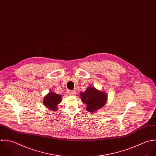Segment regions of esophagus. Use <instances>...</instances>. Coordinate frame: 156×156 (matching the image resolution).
<instances>
[{"label":"esophagus","mask_w":156,"mask_h":156,"mask_svg":"<svg viewBox=\"0 0 156 156\" xmlns=\"http://www.w3.org/2000/svg\"><path fill=\"white\" fill-rule=\"evenodd\" d=\"M75 94H76V92H75V90H70L67 91V94L69 95H75Z\"/></svg>","instance_id":"34e87169"}]
</instances>
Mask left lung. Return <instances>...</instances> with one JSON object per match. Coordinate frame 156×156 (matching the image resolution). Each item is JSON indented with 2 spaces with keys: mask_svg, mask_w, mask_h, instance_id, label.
<instances>
[{
  "mask_svg": "<svg viewBox=\"0 0 156 156\" xmlns=\"http://www.w3.org/2000/svg\"><path fill=\"white\" fill-rule=\"evenodd\" d=\"M81 100L86 104L87 110L90 112H94L101 108L106 103L107 95L93 87H89L86 90L80 94Z\"/></svg>",
  "mask_w": 156,
  "mask_h": 156,
  "instance_id": "left-lung-1",
  "label": "left lung"
}]
</instances>
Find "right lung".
<instances>
[{"mask_svg": "<svg viewBox=\"0 0 156 156\" xmlns=\"http://www.w3.org/2000/svg\"><path fill=\"white\" fill-rule=\"evenodd\" d=\"M61 101V95L53 92H49L44 99V105L51 110L57 111V105Z\"/></svg>", "mask_w": 156, "mask_h": 156, "instance_id": "right-lung-1", "label": "right lung"}]
</instances>
